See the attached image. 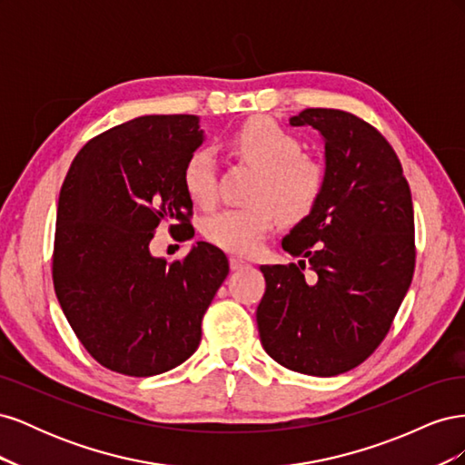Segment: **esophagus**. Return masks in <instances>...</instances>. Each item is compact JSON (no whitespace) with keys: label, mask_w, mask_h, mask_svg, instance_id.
Segmentation results:
<instances>
[{"label":"esophagus","mask_w":465,"mask_h":465,"mask_svg":"<svg viewBox=\"0 0 465 465\" xmlns=\"http://www.w3.org/2000/svg\"><path fill=\"white\" fill-rule=\"evenodd\" d=\"M229 263H231V270H232V272L248 270V267H250V263H248V262H244V260H241V258H234V256L229 260Z\"/></svg>","instance_id":"obj_1"}]
</instances>
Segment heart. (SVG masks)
Returning a JSON list of instances; mask_svg holds the SVG:
<instances>
[{
    "mask_svg": "<svg viewBox=\"0 0 465 465\" xmlns=\"http://www.w3.org/2000/svg\"><path fill=\"white\" fill-rule=\"evenodd\" d=\"M232 145L246 163L260 168L250 192L252 203L211 213L202 223V232L221 250L248 256L262 246L277 215L294 223L312 213L326 188V166L302 153L297 135L267 118L244 124L234 134ZM182 184L195 205L211 207L217 202L213 151L200 147L188 154Z\"/></svg>",
    "mask_w": 465,
    "mask_h": 465,
    "instance_id": "b5f03b06",
    "label": "heart"
}]
</instances>
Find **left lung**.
<instances>
[{
	"instance_id": "1",
	"label": "left lung",
	"mask_w": 465,
	"mask_h": 465,
	"mask_svg": "<svg viewBox=\"0 0 465 465\" xmlns=\"http://www.w3.org/2000/svg\"><path fill=\"white\" fill-rule=\"evenodd\" d=\"M289 124L322 134L326 188L283 238V250L302 258L299 265L260 267V340L281 367L337 376L374 353L411 285V190L386 137L351 112L306 108Z\"/></svg>"
}]
</instances>
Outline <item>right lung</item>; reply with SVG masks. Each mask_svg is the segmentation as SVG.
<instances>
[{"instance_id": "1", "label": "right lung", "mask_w": 465, "mask_h": 465, "mask_svg": "<svg viewBox=\"0 0 465 465\" xmlns=\"http://www.w3.org/2000/svg\"><path fill=\"white\" fill-rule=\"evenodd\" d=\"M203 142L192 114L142 116L93 137L64 180L52 279L81 345L104 369L154 376L184 362L229 275V260L198 242L173 263L153 258L163 223L193 236L182 168Z\"/></svg>"}]
</instances>
